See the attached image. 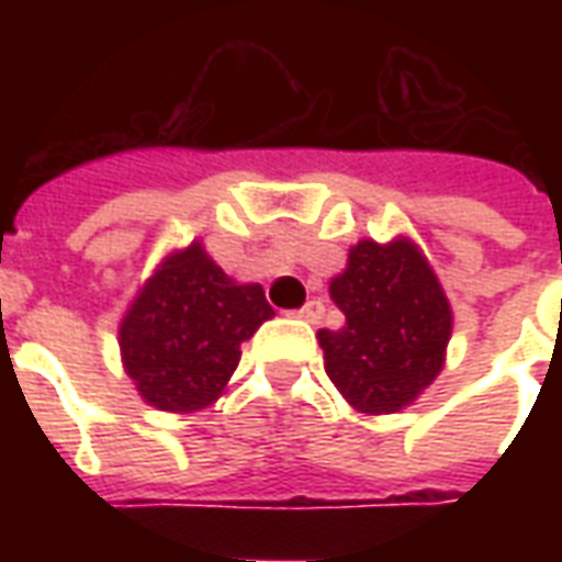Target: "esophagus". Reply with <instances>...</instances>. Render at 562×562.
<instances>
[{"label": "esophagus", "instance_id": "obj_1", "mask_svg": "<svg viewBox=\"0 0 562 562\" xmlns=\"http://www.w3.org/2000/svg\"><path fill=\"white\" fill-rule=\"evenodd\" d=\"M292 316L304 318V322H313V325H316V322H322V316H325V304H322V301H306L301 310H294Z\"/></svg>", "mask_w": 562, "mask_h": 562}]
</instances>
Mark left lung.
I'll use <instances>...</instances> for the list:
<instances>
[{
    "mask_svg": "<svg viewBox=\"0 0 562 562\" xmlns=\"http://www.w3.org/2000/svg\"><path fill=\"white\" fill-rule=\"evenodd\" d=\"M346 313L340 330H318L325 370L355 409L397 413L442 370L451 306L434 270L409 240H361L330 282Z\"/></svg>",
    "mask_w": 562,
    "mask_h": 562,
    "instance_id": "left-lung-1",
    "label": "left lung"
}]
</instances>
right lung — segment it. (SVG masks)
<instances>
[{
    "mask_svg": "<svg viewBox=\"0 0 562 562\" xmlns=\"http://www.w3.org/2000/svg\"><path fill=\"white\" fill-rule=\"evenodd\" d=\"M270 316L261 285H237L192 244L149 277L123 318V364L149 406L195 413L220 397L240 342Z\"/></svg>",
    "mask_w": 562,
    "mask_h": 562,
    "instance_id": "right-lung-1",
    "label": "right lung"
}]
</instances>
